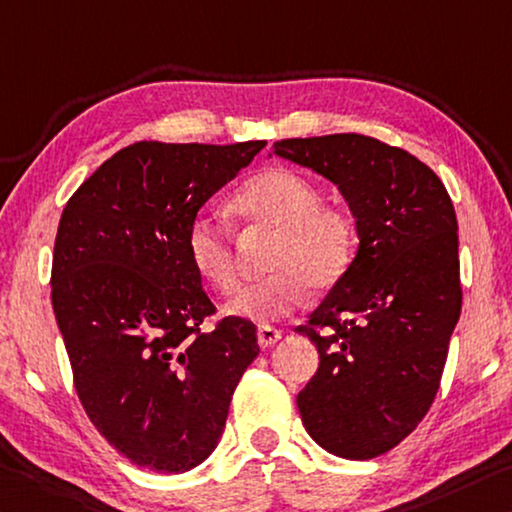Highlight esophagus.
I'll return each mask as SVG.
<instances>
[{
	"label": "esophagus",
	"instance_id": "1",
	"mask_svg": "<svg viewBox=\"0 0 512 512\" xmlns=\"http://www.w3.org/2000/svg\"><path fill=\"white\" fill-rule=\"evenodd\" d=\"M280 337H282V330L273 326H262L257 330V342L262 348H271L273 344H278Z\"/></svg>",
	"mask_w": 512,
	"mask_h": 512
}]
</instances>
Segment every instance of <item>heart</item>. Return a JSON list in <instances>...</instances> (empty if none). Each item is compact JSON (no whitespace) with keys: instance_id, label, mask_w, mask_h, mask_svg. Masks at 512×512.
<instances>
[{"instance_id":"heart-1","label":"heart","mask_w":512,"mask_h":512,"mask_svg":"<svg viewBox=\"0 0 512 512\" xmlns=\"http://www.w3.org/2000/svg\"><path fill=\"white\" fill-rule=\"evenodd\" d=\"M234 214L273 232L266 255L271 273L239 287L225 312L255 323L278 321L303 303L307 289L328 291L351 269L358 253V221L339 202H323L310 177L291 168H269L241 186ZM186 255L209 287L227 294L237 285L230 234L207 214L186 230Z\"/></svg>"}]
</instances>
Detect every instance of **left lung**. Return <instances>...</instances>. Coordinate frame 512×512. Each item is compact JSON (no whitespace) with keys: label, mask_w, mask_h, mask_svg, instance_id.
Returning a JSON list of instances; mask_svg holds the SVG:
<instances>
[{"label":"left lung","mask_w":512,"mask_h":512,"mask_svg":"<svg viewBox=\"0 0 512 512\" xmlns=\"http://www.w3.org/2000/svg\"><path fill=\"white\" fill-rule=\"evenodd\" d=\"M342 191L358 221V255L296 332L319 351L298 394L312 440L369 460L405 440L440 389L460 319L458 221L431 168L362 134L273 143Z\"/></svg>","instance_id":"left-lung-1"}]
</instances>
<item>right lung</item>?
<instances>
[{
    "mask_svg": "<svg viewBox=\"0 0 512 512\" xmlns=\"http://www.w3.org/2000/svg\"><path fill=\"white\" fill-rule=\"evenodd\" d=\"M264 141L127 145L72 193L54 241L52 307L88 419L134 465L182 474L216 449L255 323L225 316L186 255L198 209Z\"/></svg>",
    "mask_w": 512,
    "mask_h": 512,
    "instance_id": "add662e5",
    "label": "right lung"
}]
</instances>
